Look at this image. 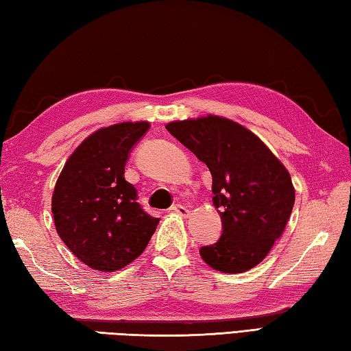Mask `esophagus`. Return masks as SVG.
Instances as JSON below:
<instances>
[{"label": "esophagus", "mask_w": 351, "mask_h": 351, "mask_svg": "<svg viewBox=\"0 0 351 351\" xmlns=\"http://www.w3.org/2000/svg\"><path fill=\"white\" fill-rule=\"evenodd\" d=\"M169 210H173V213L178 214L180 217H188L189 215V209L186 206H183V204H174L173 208Z\"/></svg>", "instance_id": "1"}]
</instances>
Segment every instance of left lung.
Segmentation results:
<instances>
[{
	"instance_id": "1",
	"label": "left lung",
	"mask_w": 351,
	"mask_h": 351,
	"mask_svg": "<svg viewBox=\"0 0 351 351\" xmlns=\"http://www.w3.org/2000/svg\"><path fill=\"white\" fill-rule=\"evenodd\" d=\"M167 130L213 176V202L223 232L200 249L203 261L223 274H241L267 256L292 214L289 171L252 131L213 116L169 122Z\"/></svg>"
}]
</instances>
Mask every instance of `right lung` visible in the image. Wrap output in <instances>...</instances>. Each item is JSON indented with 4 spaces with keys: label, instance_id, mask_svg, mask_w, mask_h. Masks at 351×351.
Listing matches in <instances>:
<instances>
[{
    "label": "right lung",
    "instance_id": "obj_1",
    "mask_svg": "<svg viewBox=\"0 0 351 351\" xmlns=\"http://www.w3.org/2000/svg\"><path fill=\"white\" fill-rule=\"evenodd\" d=\"M148 122L101 128L73 151L58 177L51 213L58 235L77 260L101 272L128 266L153 237L158 218L141 208L125 163Z\"/></svg>",
    "mask_w": 351,
    "mask_h": 351
}]
</instances>
